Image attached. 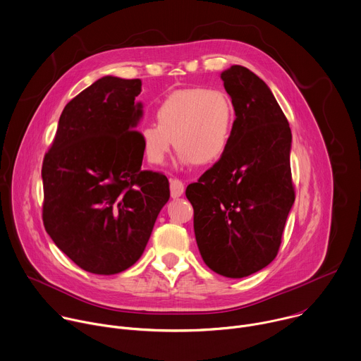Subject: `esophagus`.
<instances>
[{"label":"esophagus","mask_w":361,"mask_h":361,"mask_svg":"<svg viewBox=\"0 0 361 361\" xmlns=\"http://www.w3.org/2000/svg\"><path fill=\"white\" fill-rule=\"evenodd\" d=\"M185 192V185L179 179H171V196L179 197Z\"/></svg>","instance_id":"esophagus-1"}]
</instances>
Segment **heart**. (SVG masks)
Returning a JSON list of instances; mask_svg holds the SVG:
<instances>
[{
	"label": "heart",
	"instance_id": "1",
	"mask_svg": "<svg viewBox=\"0 0 361 361\" xmlns=\"http://www.w3.org/2000/svg\"><path fill=\"white\" fill-rule=\"evenodd\" d=\"M157 123L140 130L145 158L161 165L172 148L182 164H210L227 149L235 120L231 97L219 89L190 87L166 96L155 110Z\"/></svg>",
	"mask_w": 361,
	"mask_h": 361
}]
</instances>
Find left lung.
<instances>
[{"label": "left lung", "mask_w": 361, "mask_h": 361, "mask_svg": "<svg viewBox=\"0 0 361 361\" xmlns=\"http://www.w3.org/2000/svg\"><path fill=\"white\" fill-rule=\"evenodd\" d=\"M235 120L221 158L186 188L204 264L227 278L267 267L278 254L295 200L290 128L268 86L234 65L221 73Z\"/></svg>", "instance_id": "8db88e82"}]
</instances>
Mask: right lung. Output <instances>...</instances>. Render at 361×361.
<instances>
[{
    "label": "right lung",
    "mask_w": 361,
    "mask_h": 361,
    "mask_svg": "<svg viewBox=\"0 0 361 361\" xmlns=\"http://www.w3.org/2000/svg\"><path fill=\"white\" fill-rule=\"evenodd\" d=\"M140 79L106 76L63 109L42 164L47 233L78 267L113 275L142 255L169 199L161 172L142 171Z\"/></svg>",
    "instance_id": "right-lung-1"
}]
</instances>
